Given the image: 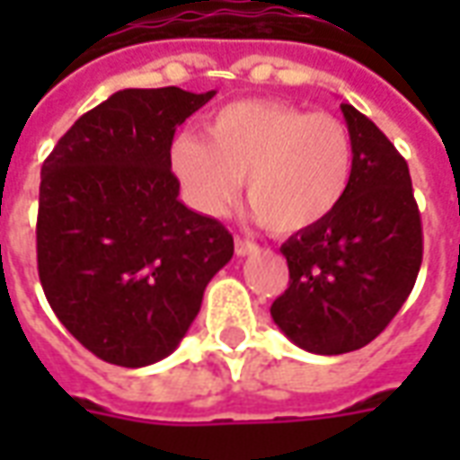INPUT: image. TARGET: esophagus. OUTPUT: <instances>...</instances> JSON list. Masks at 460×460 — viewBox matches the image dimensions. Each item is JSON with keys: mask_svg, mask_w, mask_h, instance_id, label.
I'll use <instances>...</instances> for the list:
<instances>
[{"mask_svg": "<svg viewBox=\"0 0 460 460\" xmlns=\"http://www.w3.org/2000/svg\"><path fill=\"white\" fill-rule=\"evenodd\" d=\"M234 249H236V256H249V253H253L259 246H256L251 239L236 236V241H234Z\"/></svg>", "mask_w": 460, "mask_h": 460, "instance_id": "obj_1", "label": "esophagus"}]
</instances>
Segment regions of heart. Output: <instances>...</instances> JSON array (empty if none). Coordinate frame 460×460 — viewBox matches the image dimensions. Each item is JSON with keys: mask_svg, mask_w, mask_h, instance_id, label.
Instances as JSON below:
<instances>
[{"mask_svg": "<svg viewBox=\"0 0 460 460\" xmlns=\"http://www.w3.org/2000/svg\"><path fill=\"white\" fill-rule=\"evenodd\" d=\"M170 160L187 199L204 214H226L246 177L256 219L276 234H298L342 204L355 147L332 115L239 101L207 118L204 137L181 132L172 142Z\"/></svg>", "mask_w": 460, "mask_h": 460, "instance_id": "b5f03b06", "label": "heart"}]
</instances>
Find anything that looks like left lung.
<instances>
[{"instance_id": "left-lung-1", "label": "left lung", "mask_w": 460, "mask_h": 460, "mask_svg": "<svg viewBox=\"0 0 460 460\" xmlns=\"http://www.w3.org/2000/svg\"><path fill=\"white\" fill-rule=\"evenodd\" d=\"M340 111L355 147L349 190L328 219L280 246L290 283L270 305L280 332L313 355L369 345L409 298L424 251L406 160L357 108Z\"/></svg>"}]
</instances>
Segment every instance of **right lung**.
Here are the masks:
<instances>
[{"mask_svg": "<svg viewBox=\"0 0 460 460\" xmlns=\"http://www.w3.org/2000/svg\"><path fill=\"white\" fill-rule=\"evenodd\" d=\"M214 93L118 91L41 167L39 279L64 328L111 365L172 355L234 256L226 226L180 201L170 160L177 125Z\"/></svg>", "mask_w": 460, "mask_h": 460, "instance_id": "1", "label": "right lung"}]
</instances>
